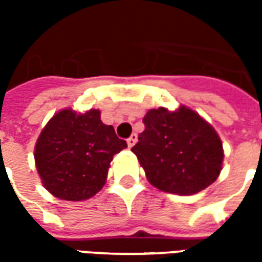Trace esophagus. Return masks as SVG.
I'll list each match as a JSON object with an SVG mask.
<instances>
[{
    "label": "esophagus",
    "instance_id": "34e87169",
    "mask_svg": "<svg viewBox=\"0 0 262 262\" xmlns=\"http://www.w3.org/2000/svg\"><path fill=\"white\" fill-rule=\"evenodd\" d=\"M137 142V135L136 133H133L129 139H127V146H129V148H132L135 144H136Z\"/></svg>",
    "mask_w": 262,
    "mask_h": 262
}]
</instances>
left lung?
I'll list each match as a JSON object with an SVG mask.
<instances>
[{"mask_svg": "<svg viewBox=\"0 0 262 262\" xmlns=\"http://www.w3.org/2000/svg\"><path fill=\"white\" fill-rule=\"evenodd\" d=\"M132 148L148 182L160 191L193 195L213 184L223 165V144L213 126L185 105L150 109Z\"/></svg>", "mask_w": 262, "mask_h": 262, "instance_id": "obj_1", "label": "left lung"}]
</instances>
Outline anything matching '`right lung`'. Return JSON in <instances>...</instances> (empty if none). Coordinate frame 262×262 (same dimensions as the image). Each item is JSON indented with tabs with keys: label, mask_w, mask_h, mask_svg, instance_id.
Returning a JSON list of instances; mask_svg holds the SVG:
<instances>
[{
	"label": "right lung",
	"mask_w": 262,
	"mask_h": 262,
	"mask_svg": "<svg viewBox=\"0 0 262 262\" xmlns=\"http://www.w3.org/2000/svg\"><path fill=\"white\" fill-rule=\"evenodd\" d=\"M127 147L101 111L66 108L50 118L37 137L35 164L43 187L63 201H85L106 182L114 156Z\"/></svg>",
	"instance_id": "obj_1"
}]
</instances>
